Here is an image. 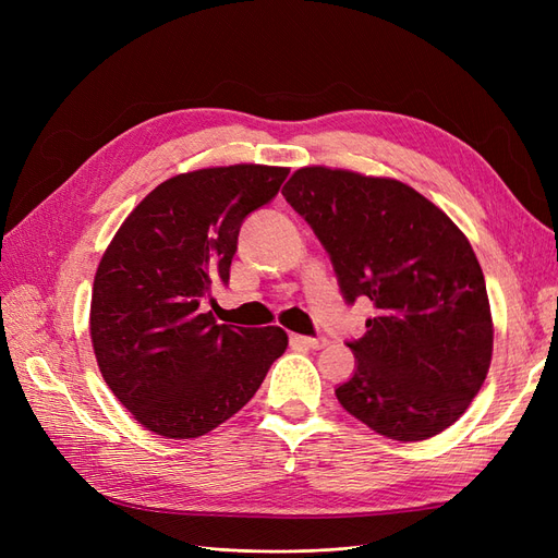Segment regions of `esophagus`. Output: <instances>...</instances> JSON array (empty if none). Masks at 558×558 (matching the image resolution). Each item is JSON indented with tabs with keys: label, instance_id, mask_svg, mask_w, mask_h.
I'll use <instances>...</instances> for the list:
<instances>
[{
	"label": "esophagus",
	"instance_id": "esophagus-1",
	"mask_svg": "<svg viewBox=\"0 0 558 558\" xmlns=\"http://www.w3.org/2000/svg\"><path fill=\"white\" fill-rule=\"evenodd\" d=\"M291 342L307 349H324L328 344L326 337H305V335H291Z\"/></svg>",
	"mask_w": 558,
	"mask_h": 558
}]
</instances>
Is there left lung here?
<instances>
[{
  "label": "left lung",
  "mask_w": 558,
  "mask_h": 558,
  "mask_svg": "<svg viewBox=\"0 0 558 558\" xmlns=\"http://www.w3.org/2000/svg\"><path fill=\"white\" fill-rule=\"evenodd\" d=\"M281 195L312 226L349 305L375 316L349 349L356 373L335 388L342 408L398 442L459 421L492 365L494 320L465 234L412 185L302 167Z\"/></svg>",
  "instance_id": "8db88e82"
}]
</instances>
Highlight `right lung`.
<instances>
[{
	"mask_svg": "<svg viewBox=\"0 0 558 558\" xmlns=\"http://www.w3.org/2000/svg\"><path fill=\"white\" fill-rule=\"evenodd\" d=\"M286 177L269 165L177 174L113 234L95 272L90 340L107 386L146 430L191 440L221 426L289 347L279 326H226L199 310L230 279L242 221Z\"/></svg>",
	"mask_w": 558,
	"mask_h": 558,
	"instance_id": "add662e5",
	"label": "right lung"
}]
</instances>
